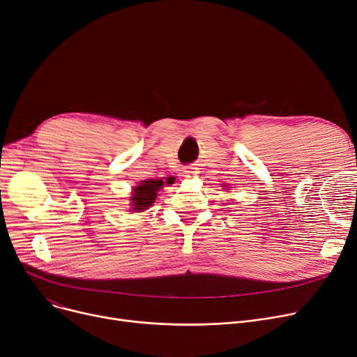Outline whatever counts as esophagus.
<instances>
[{"mask_svg": "<svg viewBox=\"0 0 357 357\" xmlns=\"http://www.w3.org/2000/svg\"><path fill=\"white\" fill-rule=\"evenodd\" d=\"M183 172H185L186 175H188V176H191V175H195V174H197V167H194V166H186Z\"/></svg>", "mask_w": 357, "mask_h": 357, "instance_id": "34e87169", "label": "esophagus"}]
</instances>
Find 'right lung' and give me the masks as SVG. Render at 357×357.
<instances>
[{
	"mask_svg": "<svg viewBox=\"0 0 357 357\" xmlns=\"http://www.w3.org/2000/svg\"><path fill=\"white\" fill-rule=\"evenodd\" d=\"M163 186V181H155V179H149L143 181L139 186H136L133 191V197H131V201H133V210L136 211H144L147 207H150L155 202L156 192Z\"/></svg>",
	"mask_w": 357,
	"mask_h": 357,
	"instance_id": "right-lung-1",
	"label": "right lung"
}]
</instances>
